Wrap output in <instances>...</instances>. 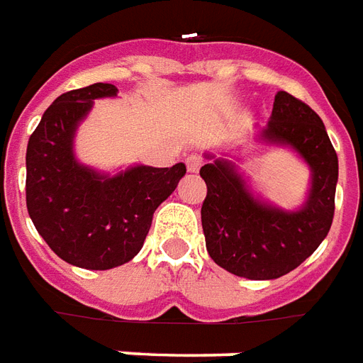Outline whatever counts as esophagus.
Listing matches in <instances>:
<instances>
[{"label": "esophagus", "instance_id": "obj_1", "mask_svg": "<svg viewBox=\"0 0 363 363\" xmlns=\"http://www.w3.org/2000/svg\"><path fill=\"white\" fill-rule=\"evenodd\" d=\"M186 166H187V172H199V168L203 166V158L201 156H197V154H191V156H187L186 158Z\"/></svg>", "mask_w": 363, "mask_h": 363}]
</instances>
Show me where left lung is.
<instances>
[{
	"instance_id": "left-lung-1",
	"label": "left lung",
	"mask_w": 363,
	"mask_h": 363,
	"mask_svg": "<svg viewBox=\"0 0 363 363\" xmlns=\"http://www.w3.org/2000/svg\"><path fill=\"white\" fill-rule=\"evenodd\" d=\"M264 136L291 145L313 169L309 201L297 213L256 201L227 162L199 169L207 184L201 205L207 252L220 268L246 279H276L301 266L325 240L334 218L338 156L317 113L277 91Z\"/></svg>"
}]
</instances>
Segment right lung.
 Here are the masks:
<instances>
[{
	"label": "right lung",
	"mask_w": 363,
	"mask_h": 363,
	"mask_svg": "<svg viewBox=\"0 0 363 363\" xmlns=\"http://www.w3.org/2000/svg\"><path fill=\"white\" fill-rule=\"evenodd\" d=\"M117 94L113 84L66 91L43 115L27 146V209L56 256L86 269H111L140 252L154 211L186 174L136 166L115 177L97 176L72 154V136L97 97Z\"/></svg>",
	"instance_id": "right-lung-1"
}]
</instances>
